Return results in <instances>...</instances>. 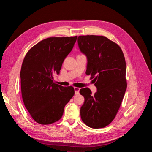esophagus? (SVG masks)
<instances>
[{
  "label": "esophagus",
  "instance_id": "1",
  "mask_svg": "<svg viewBox=\"0 0 152 152\" xmlns=\"http://www.w3.org/2000/svg\"><path fill=\"white\" fill-rule=\"evenodd\" d=\"M74 91H75V94H79V91H80V88L79 87H74Z\"/></svg>",
  "mask_w": 152,
  "mask_h": 152
}]
</instances>
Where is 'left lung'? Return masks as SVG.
Instances as JSON below:
<instances>
[{"label":"left lung","instance_id":"obj_1","mask_svg":"<svg viewBox=\"0 0 152 152\" xmlns=\"http://www.w3.org/2000/svg\"><path fill=\"white\" fill-rule=\"evenodd\" d=\"M77 42L87 57L86 75L94 77L97 88L94 94L88 87L80 89L85 99L80 117L87 126L103 128L115 117L125 94V58L121 48L104 36H79Z\"/></svg>","mask_w":152,"mask_h":152}]
</instances>
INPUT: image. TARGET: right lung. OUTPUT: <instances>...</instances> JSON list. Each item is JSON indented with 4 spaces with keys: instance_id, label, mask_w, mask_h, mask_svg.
Wrapping results in <instances>:
<instances>
[{
    "instance_id": "obj_1",
    "label": "right lung",
    "mask_w": 152,
    "mask_h": 152,
    "mask_svg": "<svg viewBox=\"0 0 152 152\" xmlns=\"http://www.w3.org/2000/svg\"><path fill=\"white\" fill-rule=\"evenodd\" d=\"M77 36L49 37L32 47L23 61L20 72L23 101L34 120L47 125L59 121L64 108L74 95L72 86L53 82L62 64L74 46Z\"/></svg>"
}]
</instances>
